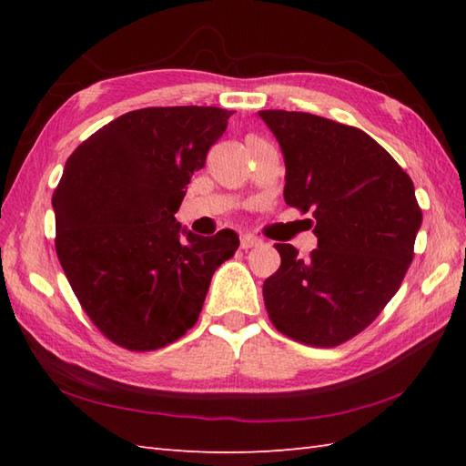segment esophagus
Masks as SVG:
<instances>
[{
	"instance_id": "obj_1",
	"label": "esophagus",
	"mask_w": 466,
	"mask_h": 466,
	"mask_svg": "<svg viewBox=\"0 0 466 466\" xmlns=\"http://www.w3.org/2000/svg\"><path fill=\"white\" fill-rule=\"evenodd\" d=\"M260 244H262V240H260V238H256V236H252V234H242V236H240V246H242V250L256 248V246H260Z\"/></svg>"
}]
</instances>
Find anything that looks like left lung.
<instances>
[{
    "label": "left lung",
    "instance_id": "8db88e82",
    "mask_svg": "<svg viewBox=\"0 0 466 466\" xmlns=\"http://www.w3.org/2000/svg\"><path fill=\"white\" fill-rule=\"evenodd\" d=\"M258 114L282 147L284 200L312 216L319 238L306 260L274 244L282 264L264 282L266 310L289 339L330 349L362 332L400 289L420 206L410 176L359 127L306 112Z\"/></svg>",
    "mask_w": 466,
    "mask_h": 466
}]
</instances>
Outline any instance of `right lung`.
Wrapping results in <instances>:
<instances>
[{
  "label": "right lung",
  "mask_w": 466,
  "mask_h": 466,
  "mask_svg": "<svg viewBox=\"0 0 466 466\" xmlns=\"http://www.w3.org/2000/svg\"><path fill=\"white\" fill-rule=\"evenodd\" d=\"M232 114L212 106L142 107L67 157L52 196L56 252L84 312L122 349L157 350L184 336L202 312L212 274L238 250L236 232L204 238L180 230L174 218Z\"/></svg>",
  "instance_id": "obj_1"
}]
</instances>
